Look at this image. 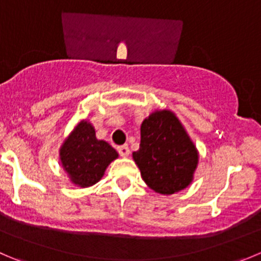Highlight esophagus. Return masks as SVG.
<instances>
[{
    "label": "esophagus",
    "mask_w": 261,
    "mask_h": 261,
    "mask_svg": "<svg viewBox=\"0 0 261 261\" xmlns=\"http://www.w3.org/2000/svg\"><path fill=\"white\" fill-rule=\"evenodd\" d=\"M117 151L121 156H127L130 154V148L127 145H121L117 148Z\"/></svg>",
    "instance_id": "34e87169"
}]
</instances>
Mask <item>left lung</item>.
<instances>
[{
	"label": "left lung",
	"mask_w": 261,
	"mask_h": 261,
	"mask_svg": "<svg viewBox=\"0 0 261 261\" xmlns=\"http://www.w3.org/2000/svg\"><path fill=\"white\" fill-rule=\"evenodd\" d=\"M145 184L169 195L191 182L198 151L171 111H156L141 123L140 149L134 151Z\"/></svg>",
	"instance_id": "left-lung-1"
}]
</instances>
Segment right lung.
<instances>
[{"mask_svg": "<svg viewBox=\"0 0 261 261\" xmlns=\"http://www.w3.org/2000/svg\"><path fill=\"white\" fill-rule=\"evenodd\" d=\"M61 162L74 184L88 187L99 181L117 151L108 143L97 140L93 126L82 122L61 148Z\"/></svg>", "mask_w": 261, "mask_h": 261, "instance_id": "right-lung-1", "label": "right lung"}]
</instances>
